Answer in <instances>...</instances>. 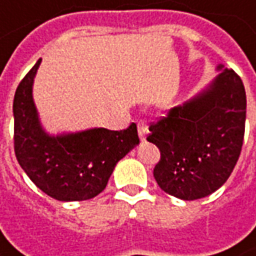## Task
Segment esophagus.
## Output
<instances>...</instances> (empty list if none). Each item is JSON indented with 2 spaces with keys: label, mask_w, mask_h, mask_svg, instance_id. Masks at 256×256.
I'll return each instance as SVG.
<instances>
[{
  "label": "esophagus",
  "mask_w": 256,
  "mask_h": 256,
  "mask_svg": "<svg viewBox=\"0 0 256 256\" xmlns=\"http://www.w3.org/2000/svg\"><path fill=\"white\" fill-rule=\"evenodd\" d=\"M148 132H149V130H148V124H146L145 121H139L138 134H139V138H140V140H145Z\"/></svg>",
  "instance_id": "1"
}]
</instances>
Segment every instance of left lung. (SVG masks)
Listing matches in <instances>:
<instances>
[{
    "label": "left lung",
    "mask_w": 256,
    "mask_h": 256,
    "mask_svg": "<svg viewBox=\"0 0 256 256\" xmlns=\"http://www.w3.org/2000/svg\"><path fill=\"white\" fill-rule=\"evenodd\" d=\"M222 70L206 89L149 126L148 140L160 150L153 176L167 194L184 200L218 191L232 172L242 148L246 96L241 78Z\"/></svg>",
    "instance_id": "obj_1"
}]
</instances>
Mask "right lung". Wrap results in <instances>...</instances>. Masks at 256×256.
<instances>
[{
	"label": "right lung",
	"instance_id": "add662e5",
	"mask_svg": "<svg viewBox=\"0 0 256 256\" xmlns=\"http://www.w3.org/2000/svg\"><path fill=\"white\" fill-rule=\"evenodd\" d=\"M38 60L20 80L14 98V148L28 177L51 198L74 202L94 198L106 188L112 170L139 144L136 125L110 131L92 128L50 135L40 124L33 102Z\"/></svg>",
	"mask_w": 256,
	"mask_h": 256
}]
</instances>
